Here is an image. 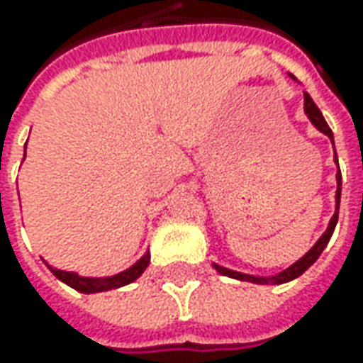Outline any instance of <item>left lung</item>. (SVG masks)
Segmentation results:
<instances>
[{"label": "left lung", "instance_id": "8db88e82", "mask_svg": "<svg viewBox=\"0 0 363 363\" xmlns=\"http://www.w3.org/2000/svg\"><path fill=\"white\" fill-rule=\"evenodd\" d=\"M305 115L309 117V121L313 123L315 127H317V131H321L323 135H328L329 139H331V143H333V133L329 129V125L323 119V115H321V111L317 108V105L313 103V99L305 92ZM335 161H337V155H335ZM337 191H335V214L331 216L329 220V226L328 230L321 234V238L317 240V242L311 246V250L305 255V257H301L297 262H293L289 269H285L283 272H279V274H274V277H252V274H244V272L238 271H230V269H226V267H220V264H214V269H216L220 274H226V277H232V279H238V281H250V283H257V285H281V283H286V281H293V279H297L301 277L303 272L307 271L311 264H313L315 260L319 258V255L323 252V248L328 246L329 238H331V234L335 230V224H337V216H340V200H342V172H337Z\"/></svg>", "mask_w": 363, "mask_h": 363}]
</instances>
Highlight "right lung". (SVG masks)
I'll return each instance as SVG.
<instances>
[{
    "label": "right lung",
    "mask_w": 363,
    "mask_h": 363,
    "mask_svg": "<svg viewBox=\"0 0 363 363\" xmlns=\"http://www.w3.org/2000/svg\"><path fill=\"white\" fill-rule=\"evenodd\" d=\"M26 157V155H23ZM147 267H149V252H145L143 257L139 258L133 267H129L127 271L117 272V274H113V277H80L77 272H70V271H60V269H54V267H50L48 269L52 271V274L56 277V279H60L62 283H66L68 286H72V289H77L80 293H103V291H111V289H119V286H125L133 283V281H137L143 271H145Z\"/></svg>",
    "instance_id": "right-lung-1"
}]
</instances>
